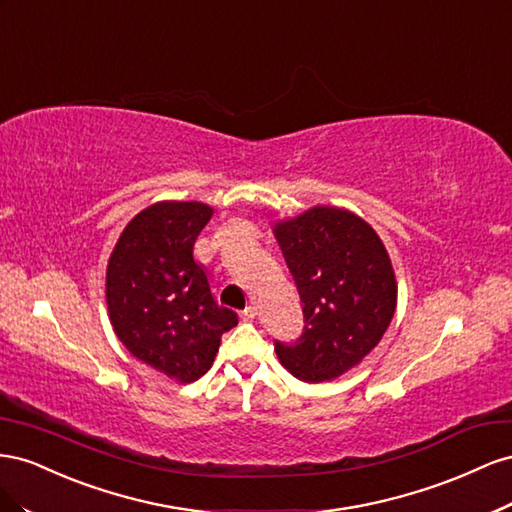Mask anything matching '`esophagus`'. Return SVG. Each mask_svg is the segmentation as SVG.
I'll return each instance as SVG.
<instances>
[{"instance_id":"1","label":"esophagus","mask_w":512,"mask_h":512,"mask_svg":"<svg viewBox=\"0 0 512 512\" xmlns=\"http://www.w3.org/2000/svg\"><path fill=\"white\" fill-rule=\"evenodd\" d=\"M255 317H257V306H246V309L242 311L244 321H253Z\"/></svg>"}]
</instances>
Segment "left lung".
<instances>
[{"label": "left lung", "mask_w": 512, "mask_h": 512, "mask_svg": "<svg viewBox=\"0 0 512 512\" xmlns=\"http://www.w3.org/2000/svg\"><path fill=\"white\" fill-rule=\"evenodd\" d=\"M302 300L304 332L276 341L283 367L319 384L358 367L382 341L397 309V279L384 242L358 214L315 206L274 225Z\"/></svg>", "instance_id": "obj_1"}]
</instances>
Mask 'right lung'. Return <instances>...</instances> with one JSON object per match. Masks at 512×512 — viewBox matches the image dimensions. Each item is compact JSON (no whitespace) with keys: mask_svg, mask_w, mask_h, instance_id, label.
Instances as JSON below:
<instances>
[{"mask_svg":"<svg viewBox=\"0 0 512 512\" xmlns=\"http://www.w3.org/2000/svg\"><path fill=\"white\" fill-rule=\"evenodd\" d=\"M214 210L201 201H158L130 221L107 264L111 326L137 360L191 384L216 358L238 315L218 306L193 246Z\"/></svg>","mask_w":512,"mask_h":512,"instance_id":"right-lung-1","label":"right lung"}]
</instances>
